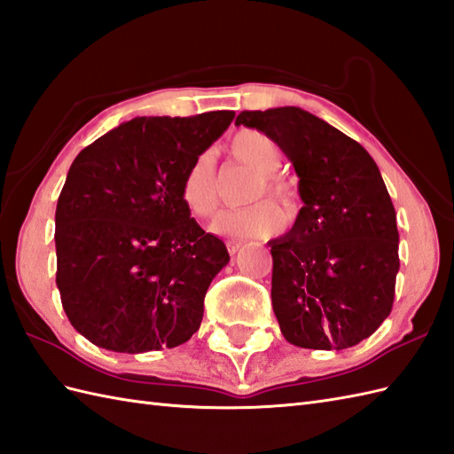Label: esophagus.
Wrapping results in <instances>:
<instances>
[{
    "mask_svg": "<svg viewBox=\"0 0 454 454\" xmlns=\"http://www.w3.org/2000/svg\"><path fill=\"white\" fill-rule=\"evenodd\" d=\"M240 247H243V243H240V240H227L229 254H237L239 250H240Z\"/></svg>",
    "mask_w": 454,
    "mask_h": 454,
    "instance_id": "34e87169",
    "label": "esophagus"
}]
</instances>
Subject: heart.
<instances>
[{
  "label": "heart",
  "mask_w": 454,
  "mask_h": 454,
  "mask_svg": "<svg viewBox=\"0 0 454 454\" xmlns=\"http://www.w3.org/2000/svg\"><path fill=\"white\" fill-rule=\"evenodd\" d=\"M229 153L237 163L245 165L256 175V180L248 190L247 201H258L243 209L223 211L219 214L211 231L223 237L237 239H262L276 235L284 227L286 217H294L297 209V192L284 176L278 175L281 167V149L274 137H270L258 129H240L231 139ZM180 198H183L188 211L196 217H211L219 206V176L215 170V160L211 153H200L183 176L180 183ZM262 199L274 200L277 208Z\"/></svg>",
  "instance_id": "1"
}]
</instances>
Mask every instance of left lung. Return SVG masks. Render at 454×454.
I'll use <instances>...</instances> for the list:
<instances>
[{"label":"left lung","instance_id":"left-lung-1","mask_svg":"<svg viewBox=\"0 0 454 454\" xmlns=\"http://www.w3.org/2000/svg\"><path fill=\"white\" fill-rule=\"evenodd\" d=\"M237 126L274 137L299 176L294 227L270 240L271 307L289 344L346 349L390 315L396 211L364 145L299 106L245 110Z\"/></svg>","mask_w":454,"mask_h":454}]
</instances>
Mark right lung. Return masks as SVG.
I'll list each match as a JSON object with an SVG mask.
<instances>
[{"mask_svg": "<svg viewBox=\"0 0 454 454\" xmlns=\"http://www.w3.org/2000/svg\"><path fill=\"white\" fill-rule=\"evenodd\" d=\"M233 118L137 116L69 167L56 206V284L72 326L95 346L144 354L198 332L229 253L190 217L180 183Z\"/></svg>", "mask_w": 454, "mask_h": 454, "instance_id": "right-lung-1", "label": "right lung"}]
</instances>
